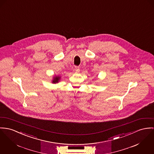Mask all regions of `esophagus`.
<instances>
[{"mask_svg":"<svg viewBox=\"0 0 154 154\" xmlns=\"http://www.w3.org/2000/svg\"><path fill=\"white\" fill-rule=\"evenodd\" d=\"M74 69H75V71H80V67L79 66H75Z\"/></svg>","mask_w":154,"mask_h":154,"instance_id":"obj_1","label":"esophagus"}]
</instances>
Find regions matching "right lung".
<instances>
[{"instance_id":"1","label":"right lung","mask_w":154,"mask_h":154,"mask_svg":"<svg viewBox=\"0 0 154 154\" xmlns=\"http://www.w3.org/2000/svg\"><path fill=\"white\" fill-rule=\"evenodd\" d=\"M60 79V77L59 76H56V77H54V79L53 80V83H58L59 82Z\"/></svg>"}]
</instances>
